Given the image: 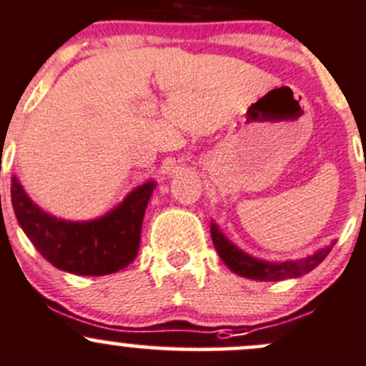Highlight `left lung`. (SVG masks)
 Listing matches in <instances>:
<instances>
[{"mask_svg": "<svg viewBox=\"0 0 366 366\" xmlns=\"http://www.w3.org/2000/svg\"><path fill=\"white\" fill-rule=\"evenodd\" d=\"M211 239H213L214 248H217L218 255L225 266L231 271L238 273L239 277L252 278V280L261 282H278L284 278H297L303 274L310 273L314 267H317L324 261L327 254L331 252L335 243L330 247L321 248L315 254L308 255L307 259H300V261H285V262H267L255 259L252 255L241 252L236 244L225 238L220 232V229L211 222Z\"/></svg>", "mask_w": 366, "mask_h": 366, "instance_id": "8db88e82", "label": "left lung"}]
</instances>
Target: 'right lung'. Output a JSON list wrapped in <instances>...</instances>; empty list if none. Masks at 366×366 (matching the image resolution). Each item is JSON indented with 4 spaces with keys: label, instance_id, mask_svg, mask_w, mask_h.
Returning a JSON list of instances; mask_svg holds the SVG:
<instances>
[{
    "label": "right lung",
    "instance_id": "add662e5",
    "mask_svg": "<svg viewBox=\"0 0 366 366\" xmlns=\"http://www.w3.org/2000/svg\"><path fill=\"white\" fill-rule=\"evenodd\" d=\"M155 188L148 182L104 217L89 222L59 220L40 209L12 178V204L19 225L36 250L58 269L100 277L123 269L137 257L142 218Z\"/></svg>",
    "mask_w": 366,
    "mask_h": 366
}]
</instances>
